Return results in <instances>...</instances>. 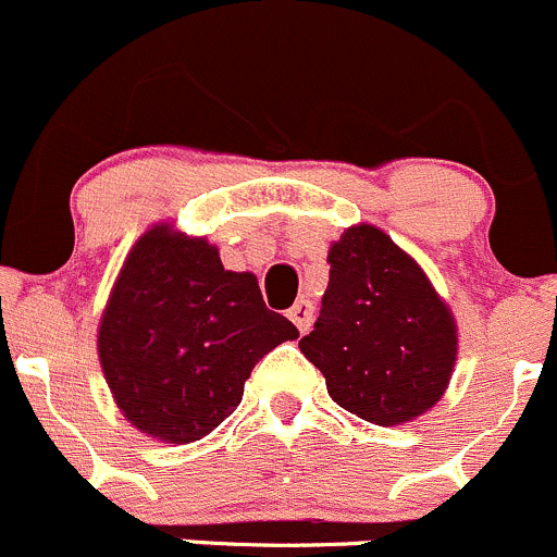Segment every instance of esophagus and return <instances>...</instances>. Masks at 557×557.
Segmentation results:
<instances>
[{
  "label": "esophagus",
  "instance_id": "esophagus-1",
  "mask_svg": "<svg viewBox=\"0 0 557 557\" xmlns=\"http://www.w3.org/2000/svg\"><path fill=\"white\" fill-rule=\"evenodd\" d=\"M312 314H314V309L307 298H298L294 307L288 309V320L298 327V333H307L309 327H312Z\"/></svg>",
  "mask_w": 557,
  "mask_h": 557
}]
</instances>
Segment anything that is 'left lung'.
<instances>
[{
    "label": "left lung",
    "mask_w": 557,
    "mask_h": 557,
    "mask_svg": "<svg viewBox=\"0 0 557 557\" xmlns=\"http://www.w3.org/2000/svg\"><path fill=\"white\" fill-rule=\"evenodd\" d=\"M314 331L298 342L327 395L371 424H403L441 400L456 325L426 274L376 226H352L327 253Z\"/></svg>",
    "instance_id": "obj_1"
}]
</instances>
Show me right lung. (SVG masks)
I'll use <instances>...</instances> for the list:
<instances>
[{"mask_svg":"<svg viewBox=\"0 0 557 557\" xmlns=\"http://www.w3.org/2000/svg\"><path fill=\"white\" fill-rule=\"evenodd\" d=\"M298 338L253 274L226 272L205 239L146 232L127 256L98 331L116 406L140 432L191 443L243 400L263 355Z\"/></svg>","mask_w":557,"mask_h":557,"instance_id":"right-lung-1","label":"right lung"}]
</instances>
